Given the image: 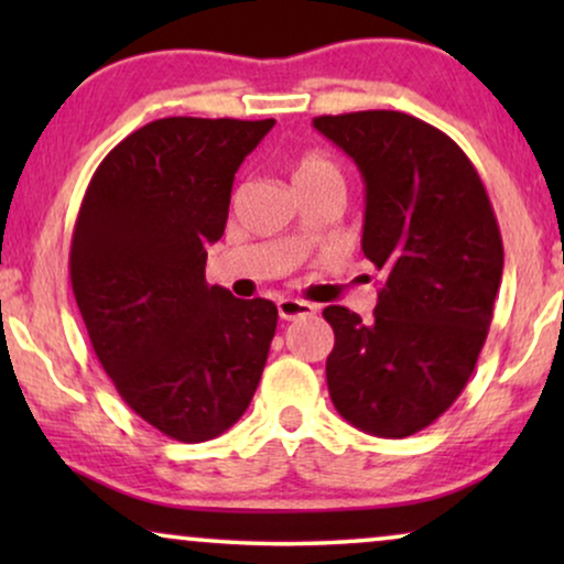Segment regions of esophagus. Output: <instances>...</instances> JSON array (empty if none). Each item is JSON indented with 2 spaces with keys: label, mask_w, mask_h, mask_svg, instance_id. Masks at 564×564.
<instances>
[{
  "label": "esophagus",
  "mask_w": 564,
  "mask_h": 564,
  "mask_svg": "<svg viewBox=\"0 0 564 564\" xmlns=\"http://www.w3.org/2000/svg\"><path fill=\"white\" fill-rule=\"evenodd\" d=\"M276 311H280L282 321H297L305 318V315H313L318 307L305 303V300H295V297H280L276 300Z\"/></svg>",
  "instance_id": "obj_1"
}]
</instances>
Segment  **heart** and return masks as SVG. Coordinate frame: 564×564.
Segmentation results:
<instances>
[{
  "mask_svg": "<svg viewBox=\"0 0 564 564\" xmlns=\"http://www.w3.org/2000/svg\"><path fill=\"white\" fill-rule=\"evenodd\" d=\"M292 180L295 184L311 182V180H341V172L338 166L323 153H305L295 161V169H292Z\"/></svg>",
  "mask_w": 564,
  "mask_h": 564,
  "instance_id": "1",
  "label": "heart"
}]
</instances>
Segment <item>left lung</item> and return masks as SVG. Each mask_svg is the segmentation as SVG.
<instances>
[{
	"label": "left lung",
	"mask_w": 564,
	"mask_h": 564,
	"mask_svg": "<svg viewBox=\"0 0 564 564\" xmlns=\"http://www.w3.org/2000/svg\"><path fill=\"white\" fill-rule=\"evenodd\" d=\"M313 128L365 180L361 251L384 274L372 321L344 305L323 318L336 344L328 392L351 426L403 438L465 390L503 276V241L465 151L413 115H321Z\"/></svg>",
	"instance_id": "1"
}]
</instances>
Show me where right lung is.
<instances>
[{"label": "right lung", "mask_w": 564, "mask_h": 564, "mask_svg": "<svg viewBox=\"0 0 564 564\" xmlns=\"http://www.w3.org/2000/svg\"><path fill=\"white\" fill-rule=\"evenodd\" d=\"M274 120L164 118L107 153L82 199L72 288L120 398L184 444L249 408L276 328L272 300L205 282L238 166Z\"/></svg>", "instance_id": "add662e5"}]
</instances>
